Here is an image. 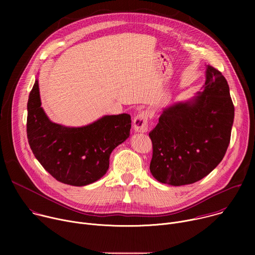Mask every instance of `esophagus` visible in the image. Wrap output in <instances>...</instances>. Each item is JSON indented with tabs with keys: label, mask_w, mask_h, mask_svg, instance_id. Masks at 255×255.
Returning a JSON list of instances; mask_svg holds the SVG:
<instances>
[{
	"label": "esophagus",
	"mask_w": 255,
	"mask_h": 255,
	"mask_svg": "<svg viewBox=\"0 0 255 255\" xmlns=\"http://www.w3.org/2000/svg\"><path fill=\"white\" fill-rule=\"evenodd\" d=\"M148 113L147 111H142L134 119V129L137 132H146L148 130Z\"/></svg>",
	"instance_id": "obj_1"
}]
</instances>
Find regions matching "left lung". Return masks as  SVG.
Returning <instances> with one entry per match:
<instances>
[{"instance_id":"left-lung-1","label":"left lung","mask_w":255,"mask_h":255,"mask_svg":"<svg viewBox=\"0 0 255 255\" xmlns=\"http://www.w3.org/2000/svg\"><path fill=\"white\" fill-rule=\"evenodd\" d=\"M234 120L229 86L222 72L207 66L203 93L162 112L149 132L150 172L162 184H194L219 164L228 148Z\"/></svg>"}]
</instances>
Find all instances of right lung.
<instances>
[{
	"instance_id": "1",
	"label": "right lung",
	"mask_w": 255,
	"mask_h": 255,
	"mask_svg": "<svg viewBox=\"0 0 255 255\" xmlns=\"http://www.w3.org/2000/svg\"><path fill=\"white\" fill-rule=\"evenodd\" d=\"M27 138L40 164L60 183L82 187L100 179L109 168L111 152L128 137V114L105 116L84 127L52 123L41 108L38 81L27 103Z\"/></svg>"
}]
</instances>
